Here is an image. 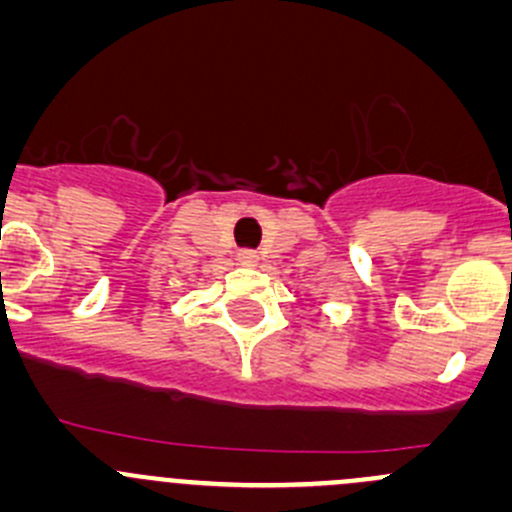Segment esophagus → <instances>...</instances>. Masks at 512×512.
I'll use <instances>...</instances> for the list:
<instances>
[{
    "mask_svg": "<svg viewBox=\"0 0 512 512\" xmlns=\"http://www.w3.org/2000/svg\"><path fill=\"white\" fill-rule=\"evenodd\" d=\"M238 260L242 262V265H255L257 262V252L255 250H240L238 252Z\"/></svg>",
    "mask_w": 512,
    "mask_h": 512,
    "instance_id": "1",
    "label": "esophagus"
}]
</instances>
